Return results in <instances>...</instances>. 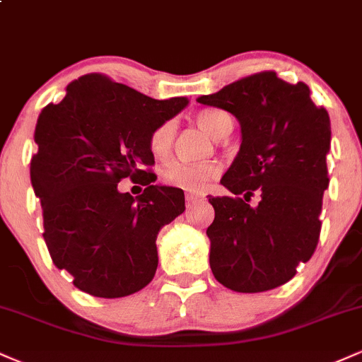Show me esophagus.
<instances>
[{
	"mask_svg": "<svg viewBox=\"0 0 362 362\" xmlns=\"http://www.w3.org/2000/svg\"><path fill=\"white\" fill-rule=\"evenodd\" d=\"M199 201H202V197L201 195H197V194H185V202H187V206H192V204H195V202H199Z\"/></svg>",
	"mask_w": 362,
	"mask_h": 362,
	"instance_id": "esophagus-1",
	"label": "esophagus"
}]
</instances>
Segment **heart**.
<instances>
[{
    "instance_id": "obj_1",
    "label": "heart",
    "mask_w": 362,
    "mask_h": 362,
    "mask_svg": "<svg viewBox=\"0 0 362 362\" xmlns=\"http://www.w3.org/2000/svg\"><path fill=\"white\" fill-rule=\"evenodd\" d=\"M195 122L202 131L207 132L213 139H223L233 129V120L228 114L216 109H206L195 114ZM175 141V122L167 120L161 122L149 136V149L155 156H165ZM218 165L204 161V163H184L175 161L168 165L161 173L165 185L175 189L189 190V192H202L209 187L211 182L218 177Z\"/></svg>"
}]
</instances>
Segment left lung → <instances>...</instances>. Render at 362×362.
I'll list each match as a JSON object with an SVG mask.
<instances>
[{
    "label": "left lung",
    "mask_w": 362,
    "mask_h": 362,
    "mask_svg": "<svg viewBox=\"0 0 362 362\" xmlns=\"http://www.w3.org/2000/svg\"><path fill=\"white\" fill-rule=\"evenodd\" d=\"M197 102L230 112L242 127L238 155L221 178L235 195L209 199L211 271L236 293L279 288L318 245L328 187V112L315 105L305 83L291 85L276 71L242 78ZM255 192L261 201L250 206Z\"/></svg>",
    "instance_id": "left-lung-1"
}]
</instances>
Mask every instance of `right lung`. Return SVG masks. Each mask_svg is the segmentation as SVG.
<instances>
[{
    "label": "right lung",
    "mask_w": 362,
    "mask_h": 362,
    "mask_svg": "<svg viewBox=\"0 0 362 362\" xmlns=\"http://www.w3.org/2000/svg\"><path fill=\"white\" fill-rule=\"evenodd\" d=\"M189 103L155 100L98 73L66 86L37 119L32 187L40 199L44 240L57 269L97 298L138 293L155 277L156 236L185 211L184 192L153 185L149 136ZM147 185L134 199L122 177Z\"/></svg>",
    "instance_id": "add662e5"
}]
</instances>
